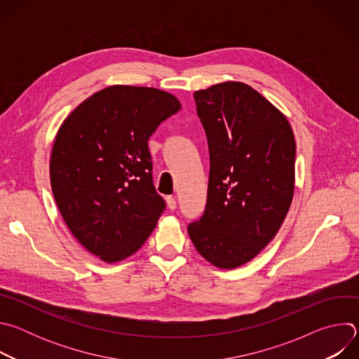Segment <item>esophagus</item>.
Listing matches in <instances>:
<instances>
[{"instance_id":"obj_1","label":"esophagus","mask_w":359,"mask_h":359,"mask_svg":"<svg viewBox=\"0 0 359 359\" xmlns=\"http://www.w3.org/2000/svg\"><path fill=\"white\" fill-rule=\"evenodd\" d=\"M166 204H168V208L170 210H175L176 209V198L173 196H168L166 197Z\"/></svg>"}]
</instances>
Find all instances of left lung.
<instances>
[{
  "label": "left lung",
  "instance_id": "1",
  "mask_svg": "<svg viewBox=\"0 0 359 359\" xmlns=\"http://www.w3.org/2000/svg\"><path fill=\"white\" fill-rule=\"evenodd\" d=\"M210 151L208 204L187 231L203 259L247 264L280 230L292 201L295 139L285 115L244 82L194 92Z\"/></svg>",
  "mask_w": 359,
  "mask_h": 359
}]
</instances>
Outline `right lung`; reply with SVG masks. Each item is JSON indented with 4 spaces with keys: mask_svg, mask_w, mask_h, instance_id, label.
I'll return each instance as SVG.
<instances>
[{
    "mask_svg": "<svg viewBox=\"0 0 359 359\" xmlns=\"http://www.w3.org/2000/svg\"><path fill=\"white\" fill-rule=\"evenodd\" d=\"M179 99L147 86L95 92L62 122L49 161L50 187L74 237L105 263L135 254L165 209L151 183L147 140Z\"/></svg>",
    "mask_w": 359,
    "mask_h": 359,
    "instance_id": "add662e5",
    "label": "right lung"
}]
</instances>
